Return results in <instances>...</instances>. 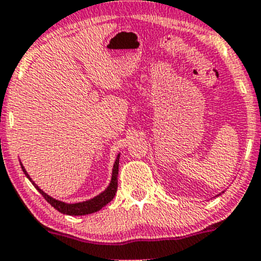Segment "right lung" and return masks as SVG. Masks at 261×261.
Masks as SVG:
<instances>
[{"mask_svg":"<svg viewBox=\"0 0 261 261\" xmlns=\"http://www.w3.org/2000/svg\"><path fill=\"white\" fill-rule=\"evenodd\" d=\"M118 158H120V155L117 156V159H116L115 162V165H114V170H112V180L111 183H110V186L107 187V189L105 192H102L99 196L94 197V198L89 199V201H86V202H81V203H73V204H69V203H64V202H60V201H57V199L51 198V197L48 196L46 193H44L43 191H41L40 188H39L38 186H36L35 183H34L33 180L30 179V177H29V174L26 173L25 168L21 165V168H22L23 173H25L26 177L29 178L31 181H33V184L35 186V188L38 189L39 192H40L41 194H43L44 198L46 199V201L49 202L50 204H51L53 207H54L57 211H59L60 213H64V215H69V216H83V215H89V213H93V212H97L99 211V210L102 208V207L106 206L109 202H111L112 199H114L116 192H117V175H118Z\"/></svg>","mask_w":261,"mask_h":261,"instance_id":"obj_1","label":"right lung"}]
</instances>
